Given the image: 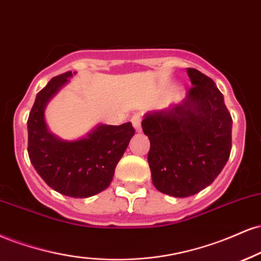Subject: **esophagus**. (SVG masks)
Segmentation results:
<instances>
[{
    "instance_id": "obj_1",
    "label": "esophagus",
    "mask_w": 261,
    "mask_h": 261,
    "mask_svg": "<svg viewBox=\"0 0 261 261\" xmlns=\"http://www.w3.org/2000/svg\"><path fill=\"white\" fill-rule=\"evenodd\" d=\"M130 122L133 123L134 128H136L137 132L142 130V125H140V122H142V117H140V115H134L133 117L130 118Z\"/></svg>"
}]
</instances>
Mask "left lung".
Listing matches in <instances>:
<instances>
[{"mask_svg":"<svg viewBox=\"0 0 261 261\" xmlns=\"http://www.w3.org/2000/svg\"><path fill=\"white\" fill-rule=\"evenodd\" d=\"M193 87L180 105L145 115L148 162L155 188L176 198L191 197L215 180L232 148V117L215 83L187 68Z\"/></svg>","mask_w":261,"mask_h":261,"instance_id":"obj_1","label":"left lung"}]
</instances>
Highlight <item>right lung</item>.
<instances>
[{"label":"right lung","mask_w":261,"mask_h":261,"mask_svg":"<svg viewBox=\"0 0 261 261\" xmlns=\"http://www.w3.org/2000/svg\"><path fill=\"white\" fill-rule=\"evenodd\" d=\"M69 76L72 72L54 76L36 95L28 118V154L48 187L67 197L89 198L110 186L136 130L127 122L121 125L101 124L88 137L74 142L51 134L45 123V106Z\"/></svg>","instance_id":"add662e5"}]
</instances>
